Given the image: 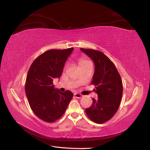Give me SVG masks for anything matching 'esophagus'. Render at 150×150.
<instances>
[{
  "mask_svg": "<svg viewBox=\"0 0 150 150\" xmlns=\"http://www.w3.org/2000/svg\"><path fill=\"white\" fill-rule=\"evenodd\" d=\"M74 96L76 98L79 99V98L83 97V95L81 94H79V93H76V94H74Z\"/></svg>",
  "mask_w": 150,
  "mask_h": 150,
  "instance_id": "1",
  "label": "esophagus"
}]
</instances>
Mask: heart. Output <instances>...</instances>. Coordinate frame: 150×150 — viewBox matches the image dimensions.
<instances>
[{"label": "heart", "mask_w": 150, "mask_h": 150, "mask_svg": "<svg viewBox=\"0 0 150 150\" xmlns=\"http://www.w3.org/2000/svg\"><path fill=\"white\" fill-rule=\"evenodd\" d=\"M90 62L86 59L85 58H81L79 61V64L80 66H84L86 64H88V63H89Z\"/></svg>", "instance_id": "heart-1"}]
</instances>
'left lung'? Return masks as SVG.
I'll use <instances>...</instances> for the list:
<instances>
[{
  "instance_id": "1",
  "label": "left lung",
  "mask_w": 150,
  "mask_h": 150,
  "mask_svg": "<svg viewBox=\"0 0 150 150\" xmlns=\"http://www.w3.org/2000/svg\"><path fill=\"white\" fill-rule=\"evenodd\" d=\"M93 61L95 69L91 82L98 98H93L91 106L86 109L89 118L98 124L110 120L115 115L122 95V83L116 66L105 54L94 49L81 48Z\"/></svg>"
}]
</instances>
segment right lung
Segmentation results:
<instances>
[{"instance_id":"right-lung-1","label":"right lung","mask_w":150,"mask_h":150,"mask_svg":"<svg viewBox=\"0 0 150 150\" xmlns=\"http://www.w3.org/2000/svg\"><path fill=\"white\" fill-rule=\"evenodd\" d=\"M73 49L49 50L36 58L29 68L25 84L26 96L34 114L46 122L59 119L73 96L70 91L62 93L53 85V79L60 78Z\"/></svg>"}]
</instances>
